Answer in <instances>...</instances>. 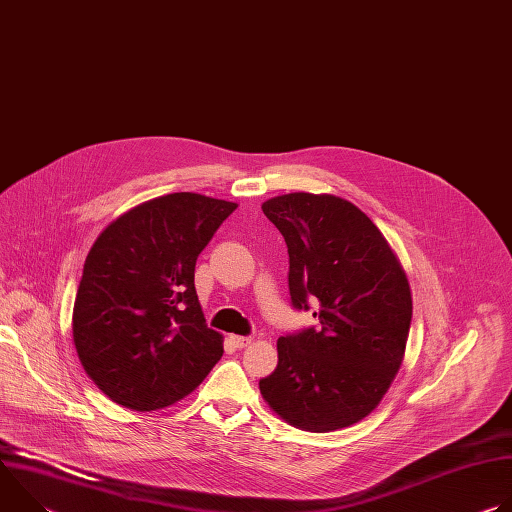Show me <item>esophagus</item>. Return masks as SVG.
<instances>
[{
	"mask_svg": "<svg viewBox=\"0 0 512 512\" xmlns=\"http://www.w3.org/2000/svg\"><path fill=\"white\" fill-rule=\"evenodd\" d=\"M231 342L235 348H247L251 344L249 336H231Z\"/></svg>",
	"mask_w": 512,
	"mask_h": 512,
	"instance_id": "esophagus-1",
	"label": "esophagus"
}]
</instances>
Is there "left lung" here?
<instances>
[{"mask_svg": "<svg viewBox=\"0 0 512 512\" xmlns=\"http://www.w3.org/2000/svg\"><path fill=\"white\" fill-rule=\"evenodd\" d=\"M289 253V296L316 306V328L277 340V369L259 381L289 425L326 433L367 417L405 354L411 289L371 218L334 194L291 192L263 202Z\"/></svg>", "mask_w": 512, "mask_h": 512, "instance_id": "8db88e82", "label": "left lung"}]
</instances>
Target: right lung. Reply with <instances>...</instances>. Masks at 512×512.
<instances>
[{
  "label": "right lung",
  "instance_id": "obj_1",
  "mask_svg": "<svg viewBox=\"0 0 512 512\" xmlns=\"http://www.w3.org/2000/svg\"><path fill=\"white\" fill-rule=\"evenodd\" d=\"M235 202L174 192L143 202L93 243L72 310L85 373L117 405L164 409L192 393L223 356L206 326L194 267Z\"/></svg>",
  "mask_w": 512,
  "mask_h": 512
}]
</instances>
